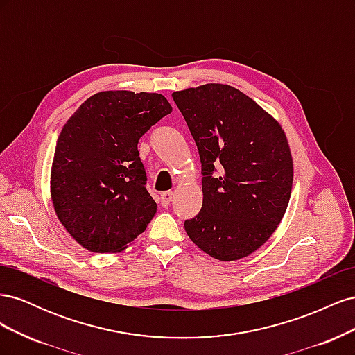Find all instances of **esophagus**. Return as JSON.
<instances>
[{"instance_id": "1", "label": "esophagus", "mask_w": 355, "mask_h": 355, "mask_svg": "<svg viewBox=\"0 0 355 355\" xmlns=\"http://www.w3.org/2000/svg\"><path fill=\"white\" fill-rule=\"evenodd\" d=\"M171 198H173V192H171V191L161 192V196H159L161 206H163V207H168V204H170Z\"/></svg>"}]
</instances>
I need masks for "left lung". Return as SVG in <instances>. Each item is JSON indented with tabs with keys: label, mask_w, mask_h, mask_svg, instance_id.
<instances>
[{
	"label": "left lung",
	"mask_w": 355,
	"mask_h": 355,
	"mask_svg": "<svg viewBox=\"0 0 355 355\" xmlns=\"http://www.w3.org/2000/svg\"><path fill=\"white\" fill-rule=\"evenodd\" d=\"M201 161L202 206L185 231L202 252L237 261L284 216L293 161L284 132L249 96L225 84L175 92Z\"/></svg>",
	"instance_id": "obj_1"
}]
</instances>
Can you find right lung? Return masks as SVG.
Wrapping results in <instances>:
<instances>
[{
    "label": "right lung",
    "instance_id": "right-lung-1",
    "mask_svg": "<svg viewBox=\"0 0 355 355\" xmlns=\"http://www.w3.org/2000/svg\"><path fill=\"white\" fill-rule=\"evenodd\" d=\"M170 112L163 94L101 92L63 125L51 200L63 227L87 250L120 252L155 216L137 144Z\"/></svg>",
    "mask_w": 355,
    "mask_h": 355
}]
</instances>
